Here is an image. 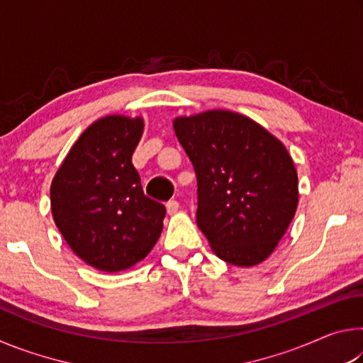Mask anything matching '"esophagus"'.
Masks as SVG:
<instances>
[{
    "instance_id": "34e87169",
    "label": "esophagus",
    "mask_w": 363,
    "mask_h": 363,
    "mask_svg": "<svg viewBox=\"0 0 363 363\" xmlns=\"http://www.w3.org/2000/svg\"><path fill=\"white\" fill-rule=\"evenodd\" d=\"M167 211H168V214H176L177 211H179V203H177L176 200H171V201H168V205H167Z\"/></svg>"
}]
</instances>
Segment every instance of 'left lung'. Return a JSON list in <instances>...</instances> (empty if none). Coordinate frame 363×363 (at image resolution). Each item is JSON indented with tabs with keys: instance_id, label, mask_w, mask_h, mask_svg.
Here are the masks:
<instances>
[{
	"instance_id": "8db88e82",
	"label": "left lung",
	"mask_w": 363,
	"mask_h": 363,
	"mask_svg": "<svg viewBox=\"0 0 363 363\" xmlns=\"http://www.w3.org/2000/svg\"><path fill=\"white\" fill-rule=\"evenodd\" d=\"M173 128L194 164L196 224L213 253L237 267L266 261L299 201L284 143L250 116L223 108L176 116Z\"/></svg>"
}]
</instances>
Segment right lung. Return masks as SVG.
Here are the masks:
<instances>
[{"label":"right lung","instance_id":"add662e5","mask_svg":"<svg viewBox=\"0 0 363 363\" xmlns=\"http://www.w3.org/2000/svg\"><path fill=\"white\" fill-rule=\"evenodd\" d=\"M143 116L107 115L82 133L51 182V213L79 259L102 272L133 269L150 253L167 210L147 199L133 167Z\"/></svg>","mask_w":363,"mask_h":363}]
</instances>
